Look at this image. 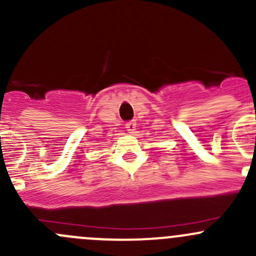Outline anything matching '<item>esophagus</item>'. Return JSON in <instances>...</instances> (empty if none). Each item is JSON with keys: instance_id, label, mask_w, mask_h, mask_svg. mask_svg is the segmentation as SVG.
Listing matches in <instances>:
<instances>
[{"instance_id": "34e87169", "label": "esophagus", "mask_w": 256, "mask_h": 256, "mask_svg": "<svg viewBox=\"0 0 256 256\" xmlns=\"http://www.w3.org/2000/svg\"><path fill=\"white\" fill-rule=\"evenodd\" d=\"M126 130L128 131V134H135L136 131V121L135 120H130L126 122Z\"/></svg>"}]
</instances>
